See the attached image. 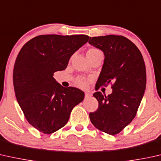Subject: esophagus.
I'll return each instance as SVG.
<instances>
[{"label":"esophagus","instance_id":"34e87169","mask_svg":"<svg viewBox=\"0 0 161 161\" xmlns=\"http://www.w3.org/2000/svg\"><path fill=\"white\" fill-rule=\"evenodd\" d=\"M92 94L89 92H86L85 93V98H86V99H88V98L92 97Z\"/></svg>","mask_w":161,"mask_h":161}]
</instances>
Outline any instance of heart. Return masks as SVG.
<instances>
[{
	"label": "heart",
	"instance_id": "1",
	"mask_svg": "<svg viewBox=\"0 0 161 161\" xmlns=\"http://www.w3.org/2000/svg\"><path fill=\"white\" fill-rule=\"evenodd\" d=\"M99 53H102L99 49L96 48H92L88 51L87 53H86V56L87 57H93V56L99 54ZM75 83L78 87L81 88H86L88 86V82L87 79L83 78H79L75 80Z\"/></svg>",
	"mask_w": 161,
	"mask_h": 161
}]
</instances>
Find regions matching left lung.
I'll use <instances>...</instances> for the list:
<instances>
[{
  "mask_svg": "<svg viewBox=\"0 0 161 161\" xmlns=\"http://www.w3.org/2000/svg\"><path fill=\"white\" fill-rule=\"evenodd\" d=\"M88 43L104 54L97 90L109 83L113 88L108 96L94 94L99 108L90 113L91 122L100 131L115 135L136 116L146 88L145 64L139 48L124 36L90 37Z\"/></svg>",
  "mask_w": 161,
  "mask_h": 161,
  "instance_id": "8db88e82",
  "label": "left lung"
}]
</instances>
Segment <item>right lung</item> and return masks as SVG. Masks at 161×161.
Returning <instances> with one entry per match:
<instances>
[{
  "mask_svg": "<svg viewBox=\"0 0 161 161\" xmlns=\"http://www.w3.org/2000/svg\"><path fill=\"white\" fill-rule=\"evenodd\" d=\"M86 35H42L23 46L16 59L13 82L17 100L30 124L50 134L64 126L84 92L64 88L53 78L88 41Z\"/></svg>",
  "mask_w": 161,
  "mask_h": 161,
  "instance_id": "add662e5",
  "label": "right lung"
}]
</instances>
